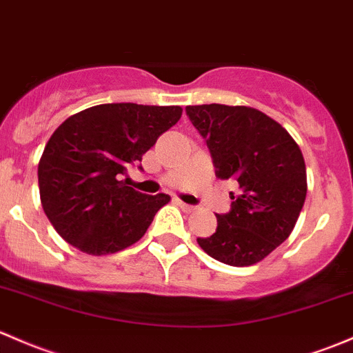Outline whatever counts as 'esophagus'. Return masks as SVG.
<instances>
[{
  "label": "esophagus",
  "instance_id": "obj_1",
  "mask_svg": "<svg viewBox=\"0 0 353 353\" xmlns=\"http://www.w3.org/2000/svg\"><path fill=\"white\" fill-rule=\"evenodd\" d=\"M177 205L181 206V210L186 211V213H191V211H194V210H196V206H192V205H186V203H183V201H179V203H177Z\"/></svg>",
  "mask_w": 353,
  "mask_h": 353
}]
</instances>
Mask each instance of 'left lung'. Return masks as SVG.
I'll list each match as a JSON object with an SVG mask.
<instances>
[{"instance_id": "left-lung-1", "label": "left lung", "mask_w": 353, "mask_h": 353, "mask_svg": "<svg viewBox=\"0 0 353 353\" xmlns=\"http://www.w3.org/2000/svg\"><path fill=\"white\" fill-rule=\"evenodd\" d=\"M206 140L214 172L239 183L216 232L198 239L210 257L245 267L261 262L291 235L304 199L306 165L298 143L276 120L248 106H186Z\"/></svg>"}]
</instances>
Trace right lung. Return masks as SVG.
<instances>
[{"label":"right lung","mask_w":353,"mask_h":353,"mask_svg":"<svg viewBox=\"0 0 353 353\" xmlns=\"http://www.w3.org/2000/svg\"><path fill=\"white\" fill-rule=\"evenodd\" d=\"M181 114V106L108 103L72 114L52 133L39 162L40 201L65 242L106 255L145 235L170 196L143 194L120 177Z\"/></svg>","instance_id":"right-lung-1"}]
</instances>
